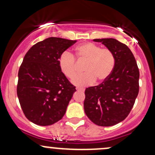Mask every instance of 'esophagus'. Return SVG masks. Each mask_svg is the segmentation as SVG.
Instances as JSON below:
<instances>
[{
	"mask_svg": "<svg viewBox=\"0 0 155 155\" xmlns=\"http://www.w3.org/2000/svg\"><path fill=\"white\" fill-rule=\"evenodd\" d=\"M76 90H77V91H81V92H84V89L83 88H80V87H76Z\"/></svg>",
	"mask_w": 155,
	"mask_h": 155,
	"instance_id": "1",
	"label": "esophagus"
}]
</instances>
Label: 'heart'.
<instances>
[{
	"mask_svg": "<svg viewBox=\"0 0 155 155\" xmlns=\"http://www.w3.org/2000/svg\"><path fill=\"white\" fill-rule=\"evenodd\" d=\"M76 58L79 63H84L85 73L73 80L76 86L84 87L93 84L97 79L103 82L109 77L115 66V57L107 48H101L97 44L86 42L75 49ZM60 71L68 79H72L78 71V65L74 55L69 51H63L58 59Z\"/></svg>",
	"mask_w": 155,
	"mask_h": 155,
	"instance_id": "b5f03b06",
	"label": "heart"
}]
</instances>
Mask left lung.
I'll list each match as a JSON object with an SVG mask.
<instances>
[{
    "instance_id": "1",
    "label": "left lung",
    "mask_w": 155,
    "mask_h": 155,
    "mask_svg": "<svg viewBox=\"0 0 155 155\" xmlns=\"http://www.w3.org/2000/svg\"><path fill=\"white\" fill-rule=\"evenodd\" d=\"M114 54L113 72L101 84L85 90L84 108L93 123L103 127L123 121L132 109L139 91V70L132 51L114 38L94 39Z\"/></svg>"
}]
</instances>
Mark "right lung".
<instances>
[{"instance_id": "right-lung-1", "label": "right lung", "mask_w": 155, "mask_h": 155, "mask_svg": "<svg viewBox=\"0 0 155 155\" xmlns=\"http://www.w3.org/2000/svg\"><path fill=\"white\" fill-rule=\"evenodd\" d=\"M76 41L50 37L32 47L18 72L17 92L23 113L38 125L47 126L61 120L76 92L60 71V54Z\"/></svg>"}]
</instances>
